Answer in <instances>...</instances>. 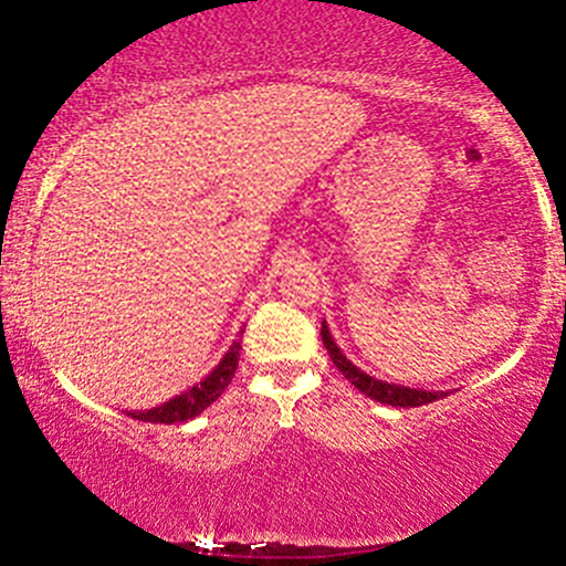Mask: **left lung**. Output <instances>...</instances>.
Here are the masks:
<instances>
[{
	"mask_svg": "<svg viewBox=\"0 0 566 566\" xmlns=\"http://www.w3.org/2000/svg\"><path fill=\"white\" fill-rule=\"evenodd\" d=\"M322 343H324V348H327V354H329V359H333V365L340 369L343 375H346V380L354 382V386L359 388L361 394H367L369 399L380 401V405L423 407V405H428V401H437V399H441V396H447L444 391H423V388L396 386V382L378 380V378H373V375L361 373V369L356 367L350 359H346V354H343V350L337 348V343L333 340V335H329L327 322H322Z\"/></svg>",
	"mask_w": 566,
	"mask_h": 566,
	"instance_id": "8db88e82",
	"label": "left lung"
}]
</instances>
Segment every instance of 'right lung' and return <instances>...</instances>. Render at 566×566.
<instances>
[{"label": "right lung", "instance_id": "1", "mask_svg": "<svg viewBox=\"0 0 566 566\" xmlns=\"http://www.w3.org/2000/svg\"><path fill=\"white\" fill-rule=\"evenodd\" d=\"M239 350H242V343L233 340L231 348L226 350L223 359L218 361V367L212 369L205 380H199L197 386L186 388L184 394L172 396V399L165 401V405L151 407V409H135V412H127V415L133 420H143V423H167V426L186 423V420L197 418V415L205 412V409L210 407L231 382L239 365Z\"/></svg>", "mask_w": 566, "mask_h": 566}]
</instances>
